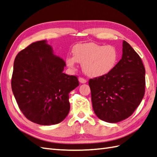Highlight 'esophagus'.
I'll return each instance as SVG.
<instances>
[{
    "label": "esophagus",
    "mask_w": 157,
    "mask_h": 157,
    "mask_svg": "<svg viewBox=\"0 0 157 157\" xmlns=\"http://www.w3.org/2000/svg\"><path fill=\"white\" fill-rule=\"evenodd\" d=\"M78 80L79 82V83H81V84H85V83H86V82H87L85 79L82 78H79Z\"/></svg>",
    "instance_id": "esophagus-1"
}]
</instances>
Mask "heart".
Listing matches in <instances>:
<instances>
[{
	"mask_svg": "<svg viewBox=\"0 0 157 157\" xmlns=\"http://www.w3.org/2000/svg\"><path fill=\"white\" fill-rule=\"evenodd\" d=\"M73 56L66 59L69 68L75 69L76 63L82 64L86 75L98 78L108 74L118 61V52L111 45L102 46L93 42L77 44L72 50Z\"/></svg>",
	"mask_w": 157,
	"mask_h": 157,
	"instance_id": "b5f03b06",
	"label": "heart"
}]
</instances>
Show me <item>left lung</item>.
Instances as JSON below:
<instances>
[{"instance_id": "left-lung-1", "label": "left lung", "mask_w": 157, "mask_h": 157, "mask_svg": "<svg viewBox=\"0 0 157 157\" xmlns=\"http://www.w3.org/2000/svg\"><path fill=\"white\" fill-rule=\"evenodd\" d=\"M121 59L108 74L89 80L93 110L102 121L117 123L132 115L145 92L141 58L123 40Z\"/></svg>"}]
</instances>
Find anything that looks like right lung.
Returning <instances> with one entry per match:
<instances>
[{
	"label": "right lung",
	"mask_w": 157,
	"mask_h": 157,
	"mask_svg": "<svg viewBox=\"0 0 157 157\" xmlns=\"http://www.w3.org/2000/svg\"><path fill=\"white\" fill-rule=\"evenodd\" d=\"M65 66L46 40L33 42L16 56L12 91L20 110L31 121L51 125L67 116L69 94L79 82L76 76L63 72Z\"/></svg>",
	"instance_id": "add662e5"
}]
</instances>
